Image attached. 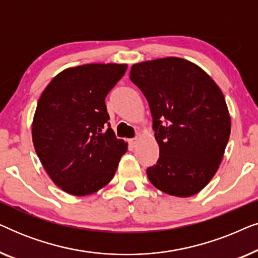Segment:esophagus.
Instances as JSON below:
<instances>
[{"mask_svg":"<svg viewBox=\"0 0 258 258\" xmlns=\"http://www.w3.org/2000/svg\"><path fill=\"white\" fill-rule=\"evenodd\" d=\"M137 143H139V139L129 140V144H130V147H132V148H135L137 146Z\"/></svg>","mask_w":258,"mask_h":258,"instance_id":"34e87169","label":"esophagus"}]
</instances>
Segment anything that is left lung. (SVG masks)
I'll return each instance as SVG.
<instances>
[{"instance_id":"obj_1","label":"left lung","mask_w":258,"mask_h":258,"mask_svg":"<svg viewBox=\"0 0 258 258\" xmlns=\"http://www.w3.org/2000/svg\"><path fill=\"white\" fill-rule=\"evenodd\" d=\"M129 77L149 103L160 147L148 178L168 195H196L216 174L230 137L223 93L201 67L174 56L135 63Z\"/></svg>"}]
</instances>
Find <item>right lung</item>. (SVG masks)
<instances>
[{"label": "right lung", "mask_w": 258, "mask_h": 258, "mask_svg": "<svg viewBox=\"0 0 258 258\" xmlns=\"http://www.w3.org/2000/svg\"><path fill=\"white\" fill-rule=\"evenodd\" d=\"M126 64L89 63L58 73L45 87L35 110L31 137L44 170L74 196L98 191L111 181L128 143L116 139L105 96Z\"/></svg>", "instance_id": "1"}]
</instances>
